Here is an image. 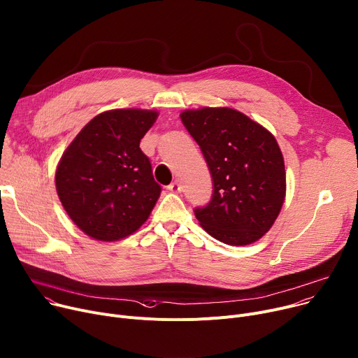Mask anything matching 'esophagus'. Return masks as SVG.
Segmentation results:
<instances>
[{
  "label": "esophagus",
  "instance_id": "1",
  "mask_svg": "<svg viewBox=\"0 0 358 358\" xmlns=\"http://www.w3.org/2000/svg\"><path fill=\"white\" fill-rule=\"evenodd\" d=\"M168 189H169L171 192H175V194H178V192H180V183H179V180L172 182V183L168 186Z\"/></svg>",
  "mask_w": 358,
  "mask_h": 358
}]
</instances>
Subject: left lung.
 <instances>
[{"instance_id":"left-lung-1","label":"left lung","mask_w":358,"mask_h":358,"mask_svg":"<svg viewBox=\"0 0 358 358\" xmlns=\"http://www.w3.org/2000/svg\"><path fill=\"white\" fill-rule=\"evenodd\" d=\"M209 168L213 194L196 208L201 227L227 245L261 239L285 201L284 156L273 134L231 107L189 108L180 113Z\"/></svg>"}]
</instances>
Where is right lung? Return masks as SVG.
Listing matches in <instances>:
<instances>
[{"label": "right lung", "instance_id": "1", "mask_svg": "<svg viewBox=\"0 0 358 358\" xmlns=\"http://www.w3.org/2000/svg\"><path fill=\"white\" fill-rule=\"evenodd\" d=\"M157 116L156 110H107L64 150L56 169L57 195L71 221L90 238L123 239L150 216L160 186L139 145Z\"/></svg>", "mask_w": 358, "mask_h": 358}]
</instances>
